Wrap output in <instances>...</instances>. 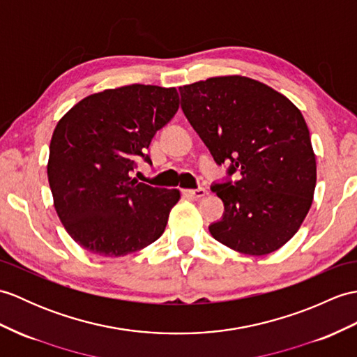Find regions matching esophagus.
Listing matches in <instances>:
<instances>
[{
  "mask_svg": "<svg viewBox=\"0 0 357 357\" xmlns=\"http://www.w3.org/2000/svg\"><path fill=\"white\" fill-rule=\"evenodd\" d=\"M182 193H184V196H187V197L197 199V197H204L206 195V190L202 188V187H199L196 190H182Z\"/></svg>",
  "mask_w": 357,
  "mask_h": 357,
  "instance_id": "esophagus-1",
  "label": "esophagus"
}]
</instances>
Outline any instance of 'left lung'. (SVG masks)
<instances>
[{
  "mask_svg": "<svg viewBox=\"0 0 357 357\" xmlns=\"http://www.w3.org/2000/svg\"><path fill=\"white\" fill-rule=\"evenodd\" d=\"M190 124L234 184H214L223 205L211 236L231 250L266 255L291 240L313 202L317 158L301 111L273 88L220 76L179 88Z\"/></svg>",
  "mask_w": 357,
  "mask_h": 357,
  "instance_id": "obj_1",
  "label": "left lung"
}]
</instances>
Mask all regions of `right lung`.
Masks as SVG:
<instances>
[{
    "label": "right lung",
    "mask_w": 357,
    "mask_h": 357,
    "mask_svg": "<svg viewBox=\"0 0 357 357\" xmlns=\"http://www.w3.org/2000/svg\"><path fill=\"white\" fill-rule=\"evenodd\" d=\"M179 107L176 88L128 85L91 94L57 123L47 164L53 204L66 233L84 250L123 257L165 229L179 190L151 187L137 169L156 130Z\"/></svg>",
    "instance_id": "add662e5"
}]
</instances>
